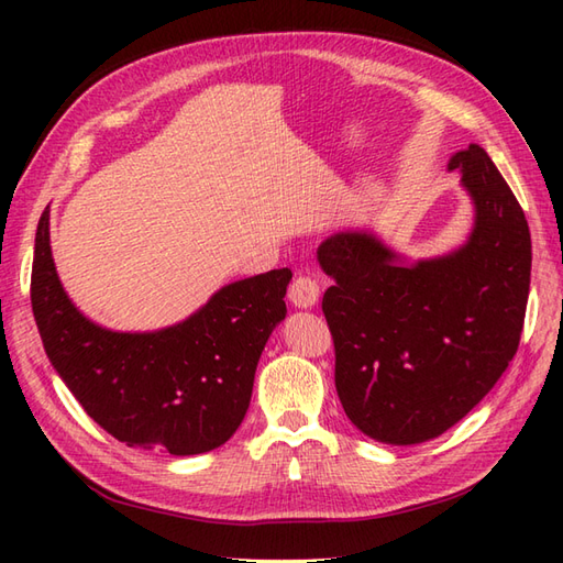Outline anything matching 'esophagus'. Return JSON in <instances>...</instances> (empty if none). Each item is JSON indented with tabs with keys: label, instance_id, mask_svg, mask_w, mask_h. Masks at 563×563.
Masks as SVG:
<instances>
[{
	"label": "esophagus",
	"instance_id": "34e87169",
	"mask_svg": "<svg viewBox=\"0 0 563 563\" xmlns=\"http://www.w3.org/2000/svg\"><path fill=\"white\" fill-rule=\"evenodd\" d=\"M288 300H291L298 310H310L319 300V284L312 277H296L288 286Z\"/></svg>",
	"mask_w": 563,
	"mask_h": 563
}]
</instances>
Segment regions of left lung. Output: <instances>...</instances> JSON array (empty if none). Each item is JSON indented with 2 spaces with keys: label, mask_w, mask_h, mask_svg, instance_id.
I'll return each mask as SVG.
<instances>
[{
  "label": "left lung",
  "mask_w": 563,
  "mask_h": 563,
  "mask_svg": "<svg viewBox=\"0 0 563 563\" xmlns=\"http://www.w3.org/2000/svg\"><path fill=\"white\" fill-rule=\"evenodd\" d=\"M474 203L470 240L404 265L368 232L321 242L333 279L321 300L347 418L383 444L444 434L479 404L517 354L531 286V232L486 150L451 157Z\"/></svg>",
  "instance_id": "1"
}]
</instances>
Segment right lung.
Here are the masks:
<instances>
[{
	"label": "right lung",
	"mask_w": 563,
	"mask_h": 563,
	"mask_svg": "<svg viewBox=\"0 0 563 563\" xmlns=\"http://www.w3.org/2000/svg\"><path fill=\"white\" fill-rule=\"evenodd\" d=\"M291 269L220 288L192 317L152 333H119L84 317L63 291L48 207L32 261V312L48 362L100 428L126 446L207 453L240 428L269 333L286 317Z\"/></svg>",
	"instance_id": "obj_1"
}]
</instances>
